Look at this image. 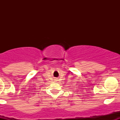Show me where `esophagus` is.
Segmentation results:
<instances>
[{"mask_svg":"<svg viewBox=\"0 0 120 120\" xmlns=\"http://www.w3.org/2000/svg\"><path fill=\"white\" fill-rule=\"evenodd\" d=\"M55 81H56V82H57V81H58V78H55Z\"/></svg>","mask_w":120,"mask_h":120,"instance_id":"34e87169","label":"esophagus"}]
</instances>
